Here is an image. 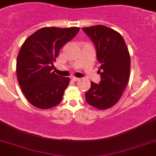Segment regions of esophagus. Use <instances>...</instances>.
I'll list each match as a JSON object with an SVG mask.
<instances>
[{"label":"esophagus","mask_w":156,"mask_h":156,"mask_svg":"<svg viewBox=\"0 0 156 156\" xmlns=\"http://www.w3.org/2000/svg\"><path fill=\"white\" fill-rule=\"evenodd\" d=\"M71 79L72 80H74V81H78L79 80V79H80V78H77V77H71Z\"/></svg>","instance_id":"34e87169"}]
</instances>
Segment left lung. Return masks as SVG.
I'll return each mask as SVG.
<instances>
[{
	"label": "left lung",
	"mask_w": 156,
	"mask_h": 156,
	"mask_svg": "<svg viewBox=\"0 0 156 156\" xmlns=\"http://www.w3.org/2000/svg\"><path fill=\"white\" fill-rule=\"evenodd\" d=\"M94 44L100 64L98 84L91 82L85 93L88 104L99 110L113 107L121 98L130 77L131 58L121 34L105 25L82 28Z\"/></svg>",
	"instance_id": "8db88e82"
}]
</instances>
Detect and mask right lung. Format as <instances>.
Instances as JSON below:
<instances>
[{
    "label": "right lung",
    "instance_id": "1",
    "mask_svg": "<svg viewBox=\"0 0 156 156\" xmlns=\"http://www.w3.org/2000/svg\"><path fill=\"white\" fill-rule=\"evenodd\" d=\"M79 28L45 27L30 35L21 46L16 60V75L29 102L40 109L59 104L68 87L69 78L52 69L59 51L79 31Z\"/></svg>",
    "mask_w": 156,
    "mask_h": 156
}]
</instances>
